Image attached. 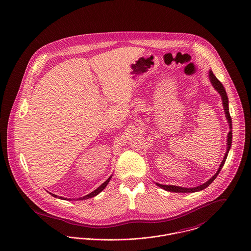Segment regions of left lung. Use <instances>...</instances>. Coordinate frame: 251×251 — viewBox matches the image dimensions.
Returning a JSON list of instances; mask_svg holds the SVG:
<instances>
[{"label":"left lung","mask_w":251,"mask_h":251,"mask_svg":"<svg viewBox=\"0 0 251 251\" xmlns=\"http://www.w3.org/2000/svg\"><path fill=\"white\" fill-rule=\"evenodd\" d=\"M209 79H210V82L211 84H213V86L215 87V89L217 90L218 92L220 93L221 97H222V100H223V105H224V108H225V112H226V117L228 121V124H229V126H230V131L228 132L227 135V150H226V153L225 155V158L221 164V166L218 169L217 173L211 178L209 179L206 183H204L203 184H201L200 186H197V187H194V188H185V187H180V186H176V185H166V184H157L158 186L162 187L163 189L167 190V191H170V192H176V193H187V192H196V191H200L204 189L205 187H207L209 184H211L215 178L217 177L218 174L220 173L222 167L224 166L226 160V157H227V153L230 150V147H231V143H232V130H231V126H232V121H231V117H230V114H229V110H228V99H227V95H226V89L224 87V85L222 84V83L218 80L216 78V76L213 74V72L210 70L209 71Z\"/></svg>","instance_id":"8db88e82"}]
</instances>
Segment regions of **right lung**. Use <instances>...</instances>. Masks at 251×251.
<instances>
[{
    "label": "right lung",
    "instance_id": "obj_1",
    "mask_svg": "<svg viewBox=\"0 0 251 251\" xmlns=\"http://www.w3.org/2000/svg\"><path fill=\"white\" fill-rule=\"evenodd\" d=\"M110 178L111 177H109L103 184H101V185H100L96 190H94L93 192H91V193H89L88 195H85V196H84V197H82V198H79V200H84V199H88V198H92V197H94V196H96V195H98L99 193H100V191H102L103 189H104V187L107 185V184H108V182L110 181ZM51 194V193H50ZM53 197H57L55 194H51ZM60 199H64L63 197H60ZM65 200H67V199H65ZM68 200H70V199H68ZM78 200V199H77Z\"/></svg>",
    "mask_w": 251,
    "mask_h": 251
}]
</instances>
